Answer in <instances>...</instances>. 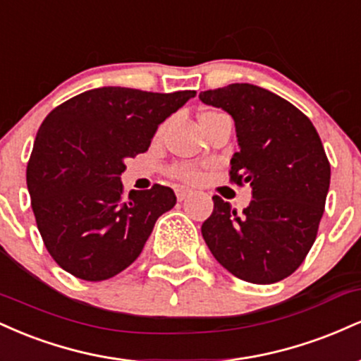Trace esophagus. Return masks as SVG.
Here are the masks:
<instances>
[{"label": "esophagus", "mask_w": 361, "mask_h": 361, "mask_svg": "<svg viewBox=\"0 0 361 361\" xmlns=\"http://www.w3.org/2000/svg\"><path fill=\"white\" fill-rule=\"evenodd\" d=\"M190 195H192V190H186V188H176V198L180 202H183L186 197H190Z\"/></svg>", "instance_id": "34e87169"}]
</instances>
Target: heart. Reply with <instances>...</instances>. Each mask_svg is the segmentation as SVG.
<instances>
[{"instance_id":"heart-1","label":"heart","mask_w":361,"mask_h":361,"mask_svg":"<svg viewBox=\"0 0 361 361\" xmlns=\"http://www.w3.org/2000/svg\"><path fill=\"white\" fill-rule=\"evenodd\" d=\"M168 175L173 178V180L181 181V183L186 185H197L202 181V169L198 166H195L192 163H176L173 166H169Z\"/></svg>"}]
</instances>
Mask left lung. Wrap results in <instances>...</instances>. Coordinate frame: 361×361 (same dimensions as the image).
Wrapping results in <instances>:
<instances>
[{
  "instance_id": "8db88e82",
  "label": "left lung",
  "mask_w": 361,
  "mask_h": 361,
  "mask_svg": "<svg viewBox=\"0 0 361 361\" xmlns=\"http://www.w3.org/2000/svg\"><path fill=\"white\" fill-rule=\"evenodd\" d=\"M200 100L233 115L239 151L231 183L252 186L238 215L219 195L202 235L215 259L250 283H275L304 263L316 241L331 164L309 117L271 91L247 82L202 91Z\"/></svg>"
}]
</instances>
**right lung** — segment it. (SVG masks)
Returning <instances> with one entry per match:
<instances>
[{
	"mask_svg": "<svg viewBox=\"0 0 361 361\" xmlns=\"http://www.w3.org/2000/svg\"><path fill=\"white\" fill-rule=\"evenodd\" d=\"M195 94L105 86L69 98L45 117L27 186L42 241L62 270L102 281L137 259L176 197L163 185L123 197V161L146 152L157 126Z\"/></svg>",
	"mask_w": 361,
	"mask_h": 361,
	"instance_id": "add662e5",
	"label": "right lung"
}]
</instances>
